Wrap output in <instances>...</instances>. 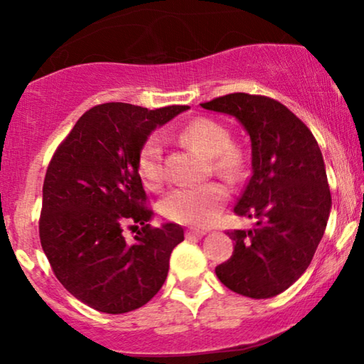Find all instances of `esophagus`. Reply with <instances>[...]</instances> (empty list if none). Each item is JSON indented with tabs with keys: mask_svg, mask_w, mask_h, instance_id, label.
<instances>
[{
	"mask_svg": "<svg viewBox=\"0 0 364 364\" xmlns=\"http://www.w3.org/2000/svg\"><path fill=\"white\" fill-rule=\"evenodd\" d=\"M203 235H205V232H203V230H187V232H186V237H187V238H193V237L200 238V237H203Z\"/></svg>",
	"mask_w": 364,
	"mask_h": 364,
	"instance_id": "esophagus-1",
	"label": "esophagus"
}]
</instances>
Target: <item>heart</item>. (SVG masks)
<instances>
[{
    "label": "heart",
    "instance_id": "heart-1",
    "mask_svg": "<svg viewBox=\"0 0 364 364\" xmlns=\"http://www.w3.org/2000/svg\"><path fill=\"white\" fill-rule=\"evenodd\" d=\"M177 141L207 156L212 171L218 176L228 181H235L242 176L245 157L240 149L230 144L232 137L228 129L215 119H192L178 131ZM137 172L144 186L149 188H157L162 183V144L157 136L147 137L139 149ZM225 200V187L217 182L177 187L162 198L161 212L168 220L202 227L215 218Z\"/></svg>",
    "mask_w": 364,
    "mask_h": 364
}]
</instances>
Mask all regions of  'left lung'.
<instances>
[{"label":"left lung","mask_w":364,"mask_h":364,"mask_svg":"<svg viewBox=\"0 0 364 364\" xmlns=\"http://www.w3.org/2000/svg\"><path fill=\"white\" fill-rule=\"evenodd\" d=\"M200 106L237 117L252 141V176L233 210L257 225L227 232L235 248L215 273L232 291L272 298L305 273L325 233L331 193L321 151L310 129L272 97L233 92Z\"/></svg>","instance_id":"left-lung-1"}]
</instances>
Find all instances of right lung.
Returning <instances> with one entry per match:
<instances>
[{"label": "right lung", "mask_w": 364, "mask_h": 364, "mask_svg": "<svg viewBox=\"0 0 364 364\" xmlns=\"http://www.w3.org/2000/svg\"><path fill=\"white\" fill-rule=\"evenodd\" d=\"M187 109L99 104L79 117L53 154L43 183L39 240L63 287L94 310L132 311L166 282L183 228L151 227L137 152L154 129ZM139 225L136 242L127 244L123 227Z\"/></svg>", "instance_id": "obj_1"}]
</instances>
